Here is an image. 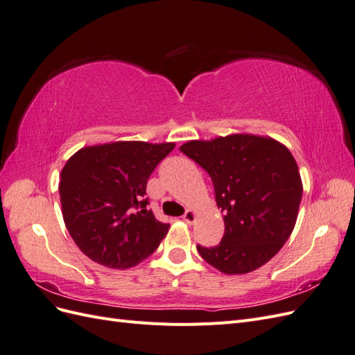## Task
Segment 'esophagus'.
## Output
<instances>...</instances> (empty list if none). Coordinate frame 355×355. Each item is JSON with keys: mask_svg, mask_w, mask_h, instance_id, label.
Returning a JSON list of instances; mask_svg holds the SVG:
<instances>
[{"mask_svg": "<svg viewBox=\"0 0 355 355\" xmlns=\"http://www.w3.org/2000/svg\"><path fill=\"white\" fill-rule=\"evenodd\" d=\"M182 219H184L187 223H194L196 219H197V213L194 210H187V213L182 216Z\"/></svg>", "mask_w": 355, "mask_h": 355, "instance_id": "esophagus-1", "label": "esophagus"}]
</instances>
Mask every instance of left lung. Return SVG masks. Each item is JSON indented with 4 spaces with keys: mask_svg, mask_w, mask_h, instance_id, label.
I'll return each mask as SVG.
<instances>
[{
    "mask_svg": "<svg viewBox=\"0 0 355 355\" xmlns=\"http://www.w3.org/2000/svg\"><path fill=\"white\" fill-rule=\"evenodd\" d=\"M180 151L210 175L223 213L222 241L197 245L202 259L227 275L271 261L293 232L304 191L287 146L270 136L232 133L188 141Z\"/></svg>",
    "mask_w": 355,
    "mask_h": 355,
    "instance_id": "1",
    "label": "left lung"
}]
</instances>
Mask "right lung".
I'll list each match as a JSON object with an SVG mask.
<instances>
[{
  "label": "right lung",
  "mask_w": 355,
  "mask_h": 355,
  "mask_svg": "<svg viewBox=\"0 0 355 355\" xmlns=\"http://www.w3.org/2000/svg\"><path fill=\"white\" fill-rule=\"evenodd\" d=\"M173 142L118 141L78 149L60 171L65 227L96 263L125 270L142 262L170 225L146 209V182Z\"/></svg>",
  "instance_id": "obj_1"
}]
</instances>
